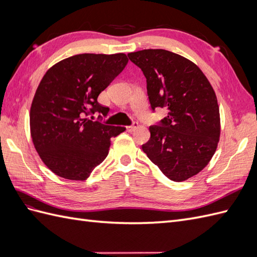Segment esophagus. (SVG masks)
Instances as JSON below:
<instances>
[{
	"label": "esophagus",
	"mask_w": 257,
	"mask_h": 257,
	"mask_svg": "<svg viewBox=\"0 0 257 257\" xmlns=\"http://www.w3.org/2000/svg\"><path fill=\"white\" fill-rule=\"evenodd\" d=\"M137 127H138V124L134 122V123H133V125H128V126H126V130H127V132H130V133H132V132H134Z\"/></svg>",
	"instance_id": "obj_1"
}]
</instances>
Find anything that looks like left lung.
<instances>
[{"label":"left lung","instance_id":"obj_1","mask_svg":"<svg viewBox=\"0 0 257 257\" xmlns=\"http://www.w3.org/2000/svg\"><path fill=\"white\" fill-rule=\"evenodd\" d=\"M127 56L146 77L152 109L168 108L161 125L149 127L143 150L170 180H188L208 165L220 141L212 85L195 63L172 51L145 49Z\"/></svg>","mask_w":257,"mask_h":257}]
</instances>
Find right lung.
<instances>
[{"mask_svg": "<svg viewBox=\"0 0 257 257\" xmlns=\"http://www.w3.org/2000/svg\"><path fill=\"white\" fill-rule=\"evenodd\" d=\"M125 53H81L52 65L36 89L30 110L31 137L53 174L83 181L109 152L110 139L125 131L87 118L109 108L97 102L127 64Z\"/></svg>", "mask_w": 257, "mask_h": 257, "instance_id": "1", "label": "right lung"}]
</instances>
